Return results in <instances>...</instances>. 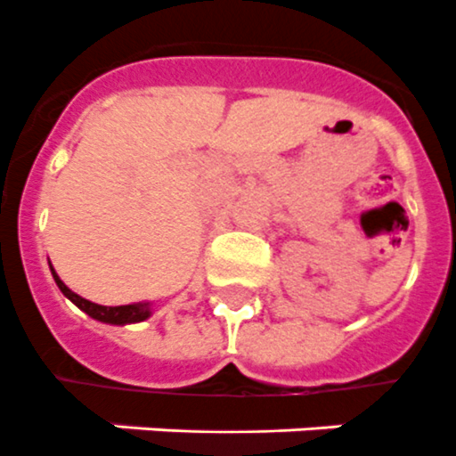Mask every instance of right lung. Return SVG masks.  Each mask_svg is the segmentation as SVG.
I'll list each match as a JSON object with an SVG mask.
<instances>
[{"label":"right lung","mask_w":456,"mask_h":456,"mask_svg":"<svg viewBox=\"0 0 456 456\" xmlns=\"http://www.w3.org/2000/svg\"><path fill=\"white\" fill-rule=\"evenodd\" d=\"M53 273V280H56L58 289L63 291L65 297L70 298L72 304L82 308L86 315H91L94 320H101V322H108V325H129V322H141V320L151 318V304H129V305H98L94 301H86L79 294H75L72 289L65 287V282L56 275V271L51 268Z\"/></svg>","instance_id":"add662e5"}]
</instances>
